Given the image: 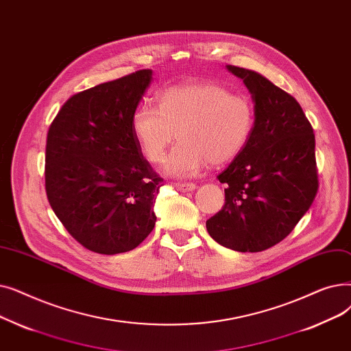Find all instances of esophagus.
I'll list each match as a JSON object with an SVG mask.
<instances>
[{
	"label": "esophagus",
	"mask_w": 351,
	"mask_h": 351,
	"mask_svg": "<svg viewBox=\"0 0 351 351\" xmlns=\"http://www.w3.org/2000/svg\"><path fill=\"white\" fill-rule=\"evenodd\" d=\"M176 189L181 193H189L195 190V184H193V182H176Z\"/></svg>",
	"instance_id": "34e87169"
}]
</instances>
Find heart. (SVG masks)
Masks as SVG:
<instances>
[{
	"mask_svg": "<svg viewBox=\"0 0 351 351\" xmlns=\"http://www.w3.org/2000/svg\"><path fill=\"white\" fill-rule=\"evenodd\" d=\"M143 156L160 162L165 149L178 145L164 162V171L187 177L211 165L234 160L254 128V108L245 97L234 95L219 82H187L162 88L157 107L138 106L130 120Z\"/></svg>",
	"mask_w": 351,
	"mask_h": 351,
	"instance_id": "b5f03b06",
	"label": "heart"
}]
</instances>
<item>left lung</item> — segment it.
<instances>
[{"label":"left lung","mask_w":351,"mask_h":351,"mask_svg":"<svg viewBox=\"0 0 351 351\" xmlns=\"http://www.w3.org/2000/svg\"><path fill=\"white\" fill-rule=\"evenodd\" d=\"M226 69L252 94L254 128L217 177L227 184L226 204L206 227L219 244L257 253L285 240L310 208L319 189L315 138L294 97L253 70Z\"/></svg>","instance_id":"1"}]
</instances>
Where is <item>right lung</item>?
Listing matches in <instances>:
<instances>
[{
  "mask_svg": "<svg viewBox=\"0 0 351 351\" xmlns=\"http://www.w3.org/2000/svg\"><path fill=\"white\" fill-rule=\"evenodd\" d=\"M152 70L81 91L58 111L45 145V190L66 231L98 254L136 248L153 231L162 178L144 158L130 120Z\"/></svg>",
  "mask_w": 351,
  "mask_h": 351,
  "instance_id": "add662e5",
  "label": "right lung"
}]
</instances>
